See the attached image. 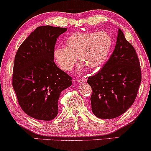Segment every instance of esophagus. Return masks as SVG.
Returning a JSON list of instances; mask_svg holds the SVG:
<instances>
[{"mask_svg": "<svg viewBox=\"0 0 151 151\" xmlns=\"http://www.w3.org/2000/svg\"><path fill=\"white\" fill-rule=\"evenodd\" d=\"M86 81V79H85V78H81V79H78L76 80V81H77L78 83H83V82H85Z\"/></svg>", "mask_w": 151, "mask_h": 151, "instance_id": "esophagus-1", "label": "esophagus"}]
</instances>
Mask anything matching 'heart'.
<instances>
[{
	"label": "heart",
	"mask_w": 151,
	"mask_h": 151,
	"mask_svg": "<svg viewBox=\"0 0 151 151\" xmlns=\"http://www.w3.org/2000/svg\"><path fill=\"white\" fill-rule=\"evenodd\" d=\"M112 43L108 32H78L69 36L65 46H56L53 50L54 60L62 70L70 72L77 63V56L81 67L90 69L101 67L106 60Z\"/></svg>",
	"instance_id": "b5f03b06"
}]
</instances>
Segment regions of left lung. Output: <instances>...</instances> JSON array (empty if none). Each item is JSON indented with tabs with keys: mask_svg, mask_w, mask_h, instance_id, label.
<instances>
[{
	"mask_svg": "<svg viewBox=\"0 0 151 151\" xmlns=\"http://www.w3.org/2000/svg\"><path fill=\"white\" fill-rule=\"evenodd\" d=\"M141 81L137 52L119 29L111 56L97 74L88 77L87 82L93 91L91 96L93 113L106 119L122 115L135 101Z\"/></svg>",
	"mask_w": 151,
	"mask_h": 151,
	"instance_id": "8db88e82",
	"label": "left lung"
}]
</instances>
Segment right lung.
Instances as JSON below:
<instances>
[{"mask_svg": "<svg viewBox=\"0 0 151 151\" xmlns=\"http://www.w3.org/2000/svg\"><path fill=\"white\" fill-rule=\"evenodd\" d=\"M66 31L52 26L37 27L16 52L12 86L19 106L34 119H53L61 92L72 85V77L58 68L52 55L57 38Z\"/></svg>", "mask_w": 151, "mask_h": 151, "instance_id": "right-lung-1", "label": "right lung"}]
</instances>
